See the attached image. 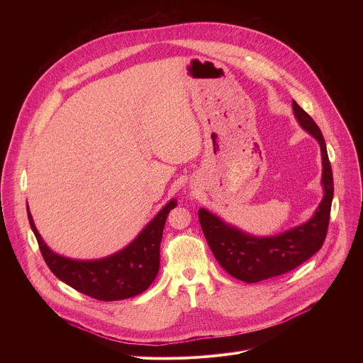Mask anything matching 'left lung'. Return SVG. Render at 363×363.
<instances>
[{"instance_id":"obj_1","label":"left lung","mask_w":363,"mask_h":363,"mask_svg":"<svg viewBox=\"0 0 363 363\" xmlns=\"http://www.w3.org/2000/svg\"><path fill=\"white\" fill-rule=\"evenodd\" d=\"M294 115L303 129L318 139L322 150L325 196L312 220L280 235L258 238L227 225L214 214L198 211L202 233L216 260L233 277L257 283L294 270L316 254L326 238L333 199V174L326 143L316 122L293 100Z\"/></svg>"}]
</instances>
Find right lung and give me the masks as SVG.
Here are the masks:
<instances>
[{
	"label": "right lung",
	"instance_id": "obj_1",
	"mask_svg": "<svg viewBox=\"0 0 363 363\" xmlns=\"http://www.w3.org/2000/svg\"><path fill=\"white\" fill-rule=\"evenodd\" d=\"M175 206L177 201L172 199L126 248L93 262L72 260L51 251L38 234L28 206L27 214L44 262L51 273L86 296L113 301L143 293L158 276L162 233L167 217Z\"/></svg>",
	"mask_w": 363,
	"mask_h": 363
}]
</instances>
